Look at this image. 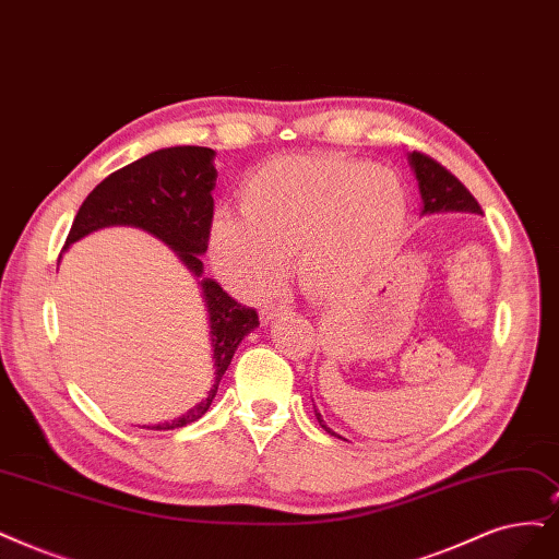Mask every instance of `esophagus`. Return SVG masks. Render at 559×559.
Listing matches in <instances>:
<instances>
[{"mask_svg": "<svg viewBox=\"0 0 559 559\" xmlns=\"http://www.w3.org/2000/svg\"><path fill=\"white\" fill-rule=\"evenodd\" d=\"M283 311H285V308H283V306H276V304L262 306V308H260V320H262V324H269V322H274L278 316H283Z\"/></svg>", "mask_w": 559, "mask_h": 559, "instance_id": "esophagus-1", "label": "esophagus"}]
</instances>
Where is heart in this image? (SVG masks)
Listing matches in <instances>:
<instances>
[{
  "label": "heart",
  "instance_id": "b5f03b06",
  "mask_svg": "<svg viewBox=\"0 0 559 559\" xmlns=\"http://www.w3.org/2000/svg\"><path fill=\"white\" fill-rule=\"evenodd\" d=\"M239 218L210 227L214 266L239 290L262 295L295 255L301 290L334 299L380 266L405 233L409 200L384 168L343 156H281L237 191Z\"/></svg>",
  "mask_w": 559,
  "mask_h": 559
}]
</instances>
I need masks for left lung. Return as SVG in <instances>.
<instances>
[{
    "mask_svg": "<svg viewBox=\"0 0 559 559\" xmlns=\"http://www.w3.org/2000/svg\"><path fill=\"white\" fill-rule=\"evenodd\" d=\"M409 165L417 175L419 181V193L424 202V212L421 214H438V212H465V214H484L479 202L474 200V195L465 189V186L459 181V177H453L444 165H440L436 158H430L421 152H412L409 154ZM318 424L336 436L332 428H326L322 421V415L316 409Z\"/></svg>",
    "mask_w": 559,
    "mask_h": 559,
    "instance_id": "obj_1",
    "label": "left lung"
}]
</instances>
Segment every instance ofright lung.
<instances>
[{"mask_svg":"<svg viewBox=\"0 0 559 559\" xmlns=\"http://www.w3.org/2000/svg\"><path fill=\"white\" fill-rule=\"evenodd\" d=\"M214 156L210 147L186 144V147L152 152L112 173L80 204L67 246L100 227L133 225L168 243L186 269L200 278L204 269L200 255L210 246L214 218ZM198 283L210 313L216 378L202 403L175 421L152 426V430H175L198 421L210 409L237 345L260 324L255 308L237 304L216 281L200 278Z\"/></svg>","mask_w":559,"mask_h":559,"instance_id":"obj_1","label":"right lung"}]
</instances>
